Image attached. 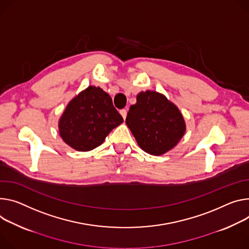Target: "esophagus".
Returning <instances> with one entry per match:
<instances>
[{
	"label": "esophagus",
	"instance_id": "obj_1",
	"mask_svg": "<svg viewBox=\"0 0 249 249\" xmlns=\"http://www.w3.org/2000/svg\"><path fill=\"white\" fill-rule=\"evenodd\" d=\"M120 114L122 115L123 119L125 120V119H126V116H127V110H126V109H122V110H120Z\"/></svg>",
	"mask_w": 249,
	"mask_h": 249
}]
</instances>
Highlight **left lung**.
Instances as JSON below:
<instances>
[{
    "label": "left lung",
    "instance_id": "left-lung-1",
    "mask_svg": "<svg viewBox=\"0 0 249 249\" xmlns=\"http://www.w3.org/2000/svg\"><path fill=\"white\" fill-rule=\"evenodd\" d=\"M130 106L126 125L146 153L161 156L178 145L186 133L182 112L164 94L141 91Z\"/></svg>",
    "mask_w": 249,
    "mask_h": 249
}]
</instances>
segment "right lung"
Wrapping results in <instances>:
<instances>
[{
    "label": "right lung",
    "instance_id": "right-lung-1",
    "mask_svg": "<svg viewBox=\"0 0 249 249\" xmlns=\"http://www.w3.org/2000/svg\"><path fill=\"white\" fill-rule=\"evenodd\" d=\"M123 123L112 99L100 87L90 85L66 105L58 120L61 139L79 152L100 146L107 135Z\"/></svg>",
    "mask_w": 249,
    "mask_h": 249
}]
</instances>
